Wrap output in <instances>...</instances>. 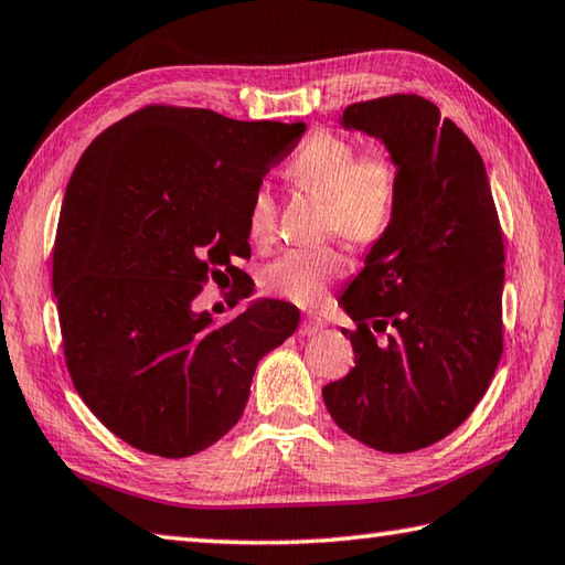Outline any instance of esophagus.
Listing matches in <instances>:
<instances>
[{"mask_svg":"<svg viewBox=\"0 0 565 565\" xmlns=\"http://www.w3.org/2000/svg\"><path fill=\"white\" fill-rule=\"evenodd\" d=\"M324 328V320L318 318V315H308V318H302L300 324V332L302 334H318Z\"/></svg>","mask_w":565,"mask_h":565,"instance_id":"34e87169","label":"esophagus"}]
</instances>
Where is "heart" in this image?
Masks as SVG:
<instances>
[{"instance_id": "heart-1", "label": "heart", "mask_w": 565, "mask_h": 565, "mask_svg": "<svg viewBox=\"0 0 565 565\" xmlns=\"http://www.w3.org/2000/svg\"><path fill=\"white\" fill-rule=\"evenodd\" d=\"M285 175L300 191L328 201V227L352 243H374L390 231L397 213L399 163L387 146L358 151L350 138L332 131L312 134L290 158ZM255 243L270 241L277 205L267 185H257L245 215ZM348 273V260L334 247H305L277 257L263 270V288L295 305H318L330 285Z\"/></svg>"}]
</instances>
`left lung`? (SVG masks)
I'll return each instance as SVG.
<instances>
[{
  "label": "left lung",
  "mask_w": 565,
  "mask_h": 565,
  "mask_svg": "<svg viewBox=\"0 0 565 565\" xmlns=\"http://www.w3.org/2000/svg\"><path fill=\"white\" fill-rule=\"evenodd\" d=\"M399 163L397 213L340 298L354 367L322 387L342 431L407 454L437 444L487 394L503 352V235L477 146L417 94L344 108ZM391 330L376 342L374 331Z\"/></svg>",
  "instance_id": "1"
}]
</instances>
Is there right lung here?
I'll return each instance as SVG.
<instances>
[{"mask_svg": "<svg viewBox=\"0 0 565 565\" xmlns=\"http://www.w3.org/2000/svg\"><path fill=\"white\" fill-rule=\"evenodd\" d=\"M302 134L300 121L153 104L78 158L54 241L64 360L78 397L134 449L183 459L225 437L257 362L298 328L290 302L257 300L215 324L195 298L245 275L233 260L250 255L247 203Z\"/></svg>", "mask_w": 565, "mask_h": 565, "instance_id": "right-lung-1", "label": "right lung"}]
</instances>
